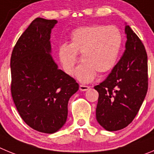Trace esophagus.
Instances as JSON below:
<instances>
[{"instance_id": "34e87169", "label": "esophagus", "mask_w": 154, "mask_h": 154, "mask_svg": "<svg viewBox=\"0 0 154 154\" xmlns=\"http://www.w3.org/2000/svg\"><path fill=\"white\" fill-rule=\"evenodd\" d=\"M90 89L89 86H86V85H83V84H80V90L81 91H86L87 90Z\"/></svg>"}]
</instances>
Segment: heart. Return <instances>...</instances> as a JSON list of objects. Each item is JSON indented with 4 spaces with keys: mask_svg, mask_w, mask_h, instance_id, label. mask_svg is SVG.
<instances>
[{
    "mask_svg": "<svg viewBox=\"0 0 154 154\" xmlns=\"http://www.w3.org/2000/svg\"><path fill=\"white\" fill-rule=\"evenodd\" d=\"M123 44L118 28L113 26L94 25L76 29L72 33L70 44L58 48V56L67 74H71L77 63V54H81L83 63L76 70V77L89 82L98 74H106L114 67Z\"/></svg>",
    "mask_w": 154,
    "mask_h": 154,
    "instance_id": "b5f03b06",
    "label": "heart"
}]
</instances>
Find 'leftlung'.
I'll use <instances>...</instances> for the list:
<instances>
[{
    "label": "left lung",
    "instance_id": "8db88e82",
    "mask_svg": "<svg viewBox=\"0 0 154 154\" xmlns=\"http://www.w3.org/2000/svg\"><path fill=\"white\" fill-rule=\"evenodd\" d=\"M125 51L106 80L94 87L99 93L97 120L105 130L117 131L131 124L148 89L147 54L130 26L125 27Z\"/></svg>",
    "mask_w": 154,
    "mask_h": 154
}]
</instances>
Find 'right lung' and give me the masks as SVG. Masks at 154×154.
Here are the masks:
<instances>
[{
	"label": "right lung",
	"mask_w": 154,
	"mask_h": 154,
	"mask_svg": "<svg viewBox=\"0 0 154 154\" xmlns=\"http://www.w3.org/2000/svg\"><path fill=\"white\" fill-rule=\"evenodd\" d=\"M56 20L37 17L19 37L11 57L13 100L20 117L35 131L53 134L67 118L69 99L79 89L51 55Z\"/></svg>",
	"instance_id": "1"
}]
</instances>
